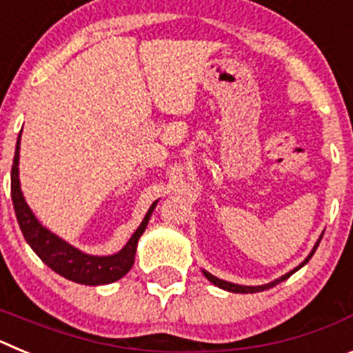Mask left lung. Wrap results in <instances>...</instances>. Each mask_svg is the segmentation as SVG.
<instances>
[{
    "label": "left lung",
    "mask_w": 353,
    "mask_h": 353,
    "mask_svg": "<svg viewBox=\"0 0 353 353\" xmlns=\"http://www.w3.org/2000/svg\"><path fill=\"white\" fill-rule=\"evenodd\" d=\"M322 236H323V233H322V235H320V239L316 240V244H314V248L311 249V252H310V254H307V258H305V260L302 261V263L299 265V267H295V269H293V270H290V272H286L285 276L277 277V279H274V281L267 283V285H260V286L236 285V283H230V281H224V279H219V277H215L214 274L207 272V270H203V274H205V277H207L208 281L214 283V285H215V286H219V288L226 290V292H233V293H256V292H263V290H269V288H272V286L279 285V283H281V281H285V279H288V277L292 276L293 272H297L299 269H302V267H304V265L307 263V261H310V258L314 254V251H316V248H318V244H320V240H322Z\"/></svg>",
    "instance_id": "left-lung-1"
}]
</instances>
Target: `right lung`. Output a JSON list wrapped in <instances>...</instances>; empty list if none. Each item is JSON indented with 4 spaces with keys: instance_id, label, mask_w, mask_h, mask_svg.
I'll use <instances>...</instances> for the list:
<instances>
[{
    "instance_id": "obj_1",
    "label": "right lung",
    "mask_w": 353,
    "mask_h": 353,
    "mask_svg": "<svg viewBox=\"0 0 353 353\" xmlns=\"http://www.w3.org/2000/svg\"><path fill=\"white\" fill-rule=\"evenodd\" d=\"M19 150H21V134H19L17 145H15L14 164H12V203H14L19 228L37 256L56 274L63 276L68 281L79 283V285H109V283L118 281L120 277L125 276L134 265L139 236L145 233L157 201L152 203L145 219L141 221L138 230L132 233L129 242L120 251L114 254H108V256L88 254V252H83L81 249L68 244L67 240L60 239L49 228L43 226L28 207L23 191H21V182H19Z\"/></svg>"
}]
</instances>
